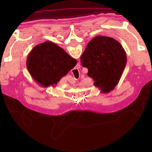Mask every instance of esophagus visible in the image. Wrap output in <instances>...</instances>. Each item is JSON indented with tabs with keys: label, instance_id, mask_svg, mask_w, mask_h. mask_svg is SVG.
<instances>
[{
	"label": "esophagus",
	"instance_id": "esophagus-1",
	"mask_svg": "<svg viewBox=\"0 0 152 152\" xmlns=\"http://www.w3.org/2000/svg\"><path fill=\"white\" fill-rule=\"evenodd\" d=\"M78 66H79V68H80V64H79V65H78ZM79 68H78V69H79Z\"/></svg>",
	"mask_w": 152,
	"mask_h": 152
}]
</instances>
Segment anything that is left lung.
Returning a JSON list of instances; mask_svg holds the SVG:
<instances>
[{
	"label": "left lung",
	"mask_w": 152,
	"mask_h": 152,
	"mask_svg": "<svg viewBox=\"0 0 152 152\" xmlns=\"http://www.w3.org/2000/svg\"><path fill=\"white\" fill-rule=\"evenodd\" d=\"M88 75L103 93H110L118 85L127 64L125 51L114 38L96 36L87 45L80 57Z\"/></svg>",
	"instance_id": "left-lung-1"
}]
</instances>
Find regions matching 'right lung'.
I'll return each instance as SVG.
<instances>
[{"instance_id": "obj_1", "label": "right lung", "mask_w": 152, "mask_h": 152, "mask_svg": "<svg viewBox=\"0 0 152 152\" xmlns=\"http://www.w3.org/2000/svg\"><path fill=\"white\" fill-rule=\"evenodd\" d=\"M77 61L52 42L37 45L28 54L27 68L37 83L43 87L56 86L76 66Z\"/></svg>"}]
</instances>
